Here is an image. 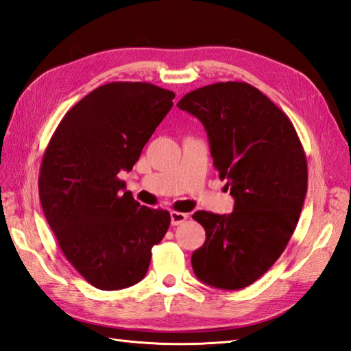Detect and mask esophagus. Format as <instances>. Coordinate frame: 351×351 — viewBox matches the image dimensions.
Returning <instances> with one entry per match:
<instances>
[{
    "label": "esophagus",
    "mask_w": 351,
    "mask_h": 351,
    "mask_svg": "<svg viewBox=\"0 0 351 351\" xmlns=\"http://www.w3.org/2000/svg\"><path fill=\"white\" fill-rule=\"evenodd\" d=\"M186 219H188V213L176 212V210L170 212V222H172V226H179V223H182Z\"/></svg>",
    "instance_id": "esophagus-1"
}]
</instances>
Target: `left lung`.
<instances>
[{
    "label": "left lung",
    "mask_w": 351,
    "mask_h": 351,
    "mask_svg": "<svg viewBox=\"0 0 351 351\" xmlns=\"http://www.w3.org/2000/svg\"><path fill=\"white\" fill-rule=\"evenodd\" d=\"M178 106L208 133L219 178L234 197V210H199L206 231L194 250V274L218 289L252 285L291 240L307 193V160L287 115L247 83L227 82L186 93Z\"/></svg>",
    "instance_id": "left-lung-1"
}]
</instances>
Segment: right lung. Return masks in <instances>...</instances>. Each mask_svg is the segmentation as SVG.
<instances>
[{
	"label": "right lung",
	"instance_id": "right-lung-1",
	"mask_svg": "<svg viewBox=\"0 0 351 351\" xmlns=\"http://www.w3.org/2000/svg\"><path fill=\"white\" fill-rule=\"evenodd\" d=\"M175 93L149 83H108L59 123L40 167L43 212L68 261L102 291L145 277L170 213L141 206L120 181L173 106Z\"/></svg>",
	"mask_w": 351,
	"mask_h": 351
}]
</instances>
